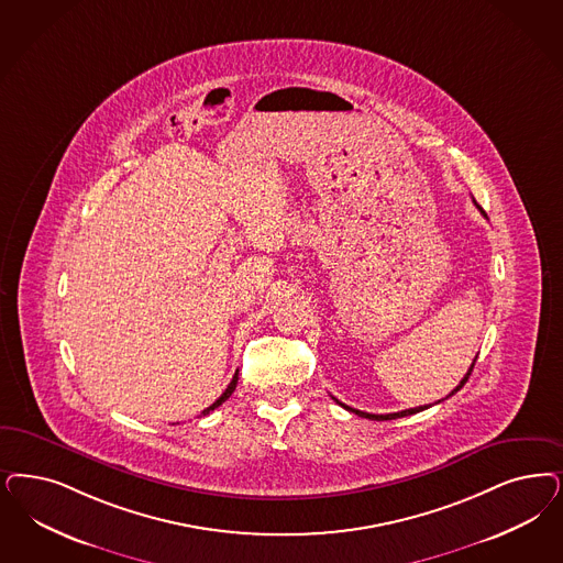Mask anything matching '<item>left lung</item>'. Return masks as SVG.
<instances>
[{"label":"left lung","instance_id":"obj_1","mask_svg":"<svg viewBox=\"0 0 563 563\" xmlns=\"http://www.w3.org/2000/svg\"><path fill=\"white\" fill-rule=\"evenodd\" d=\"M474 203H476V201H474ZM476 206H478V203H476ZM478 210H481V206H478ZM481 212H483V210H481ZM474 364H476V360L472 362V366H470V369L465 372V376L462 378V380H460V385L453 388V390H451L446 397L455 395L460 388L464 387L465 383H467V378H470V374H472V369H474ZM336 404H341V401H336ZM341 406H343L345 409H350L351 413H357V416H362V418H368V420H395V418H404V416H411V413H418V411H424V409L430 408V406H420V408L404 409V411H395V413H366V411H360V409L347 408L345 404H341Z\"/></svg>","mask_w":563,"mask_h":563}]
</instances>
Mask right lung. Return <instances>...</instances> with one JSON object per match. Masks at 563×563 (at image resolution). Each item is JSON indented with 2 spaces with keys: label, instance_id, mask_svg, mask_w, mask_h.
Here are the masks:
<instances>
[{
  "label": "right lung",
  "instance_id": "add662e5",
  "mask_svg": "<svg viewBox=\"0 0 563 563\" xmlns=\"http://www.w3.org/2000/svg\"><path fill=\"white\" fill-rule=\"evenodd\" d=\"M236 380H239V372H234V376H233V380H231V385H229V387H227V390H224V393H222V395H220V397H218V399H216V401H213V404H212V406H210V408L203 409V411H201V416H206V413H210V411H212V409L218 408V406H222V404H224V401H227V399H229V397H231V395H233V390H234V388H236Z\"/></svg>",
  "mask_w": 563,
  "mask_h": 563
}]
</instances>
